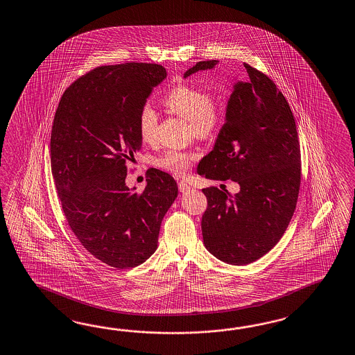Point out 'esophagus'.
<instances>
[{
    "label": "esophagus",
    "instance_id": "obj_1",
    "mask_svg": "<svg viewBox=\"0 0 355 355\" xmlns=\"http://www.w3.org/2000/svg\"><path fill=\"white\" fill-rule=\"evenodd\" d=\"M178 187H179V191H182V193H187V191H189L191 189V184L185 182H179Z\"/></svg>",
    "mask_w": 355,
    "mask_h": 355
}]
</instances>
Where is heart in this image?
Segmentation results:
<instances>
[{"instance_id": "obj_1", "label": "heart", "mask_w": 355, "mask_h": 355, "mask_svg": "<svg viewBox=\"0 0 355 355\" xmlns=\"http://www.w3.org/2000/svg\"><path fill=\"white\" fill-rule=\"evenodd\" d=\"M164 105L173 114L188 119L197 137L214 135L224 121V105L218 96L207 95L196 86L180 83L166 94ZM157 113L146 104L137 117V128L144 141L153 140L157 131ZM197 155L191 150H167L157 159V166L182 176L191 167Z\"/></svg>"}]
</instances>
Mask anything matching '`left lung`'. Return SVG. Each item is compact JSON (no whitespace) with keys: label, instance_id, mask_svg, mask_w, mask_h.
<instances>
[{"label":"left lung","instance_id":"obj_1","mask_svg":"<svg viewBox=\"0 0 355 355\" xmlns=\"http://www.w3.org/2000/svg\"><path fill=\"white\" fill-rule=\"evenodd\" d=\"M198 62L184 77L214 68ZM248 78L234 85L227 122L197 173L212 180H233L241 191L202 189L206 248L218 260L245 265L279 242L296 209L301 182L300 143L288 101L266 74L245 63Z\"/></svg>","mask_w":355,"mask_h":355}]
</instances>
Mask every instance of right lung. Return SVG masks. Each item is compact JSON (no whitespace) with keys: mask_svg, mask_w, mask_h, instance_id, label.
I'll use <instances>...</instances> for the list:
<instances>
[{"mask_svg":"<svg viewBox=\"0 0 355 355\" xmlns=\"http://www.w3.org/2000/svg\"><path fill=\"white\" fill-rule=\"evenodd\" d=\"M166 76L159 64L101 65L73 82L55 112L51 173L64 215L81 245L112 268L153 254L178 197L173 176L157 168L141 193L125 182L126 162L141 146L139 112Z\"/></svg>","mask_w":355,"mask_h":355,"instance_id":"obj_1","label":"right lung"}]
</instances>
